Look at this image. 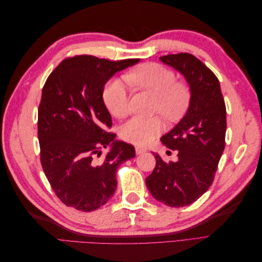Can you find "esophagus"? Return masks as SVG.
I'll return each instance as SVG.
<instances>
[{
	"mask_svg": "<svg viewBox=\"0 0 262 262\" xmlns=\"http://www.w3.org/2000/svg\"><path fill=\"white\" fill-rule=\"evenodd\" d=\"M144 152H146V148L141 147V146H136V153H137L138 155H140V154H142V153H144Z\"/></svg>",
	"mask_w": 262,
	"mask_h": 262,
	"instance_id": "obj_1",
	"label": "esophagus"
}]
</instances>
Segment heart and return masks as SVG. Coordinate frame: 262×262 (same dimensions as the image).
Returning a JSON list of instances; mask_svg holds the SVG:
<instances>
[{"mask_svg":"<svg viewBox=\"0 0 262 262\" xmlns=\"http://www.w3.org/2000/svg\"><path fill=\"white\" fill-rule=\"evenodd\" d=\"M124 80L132 87L146 91L155 96V112L166 119H177L186 110L190 91L187 84L176 81L172 70L160 63H144L124 74ZM102 99L109 113L116 118H123L129 112L128 85L121 78L110 80L102 92ZM163 130L158 117H133L121 128V138L133 144L144 145L153 141Z\"/></svg>","mask_w":262,"mask_h":262,"instance_id":"heart-1","label":"heart"}]
</instances>
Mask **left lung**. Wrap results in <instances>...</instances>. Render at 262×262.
<instances>
[{"instance_id":"obj_1","label":"left lung","mask_w":262,"mask_h":262,"mask_svg":"<svg viewBox=\"0 0 262 262\" xmlns=\"http://www.w3.org/2000/svg\"><path fill=\"white\" fill-rule=\"evenodd\" d=\"M160 59L184 74L191 99L186 116L161 139L177 149L178 161L167 164L154 154L155 168L145 184L154 199L181 208L199 199L215 177L225 147L226 107L217 77L194 55L180 52Z\"/></svg>"}]
</instances>
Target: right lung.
Instances as JSON below:
<instances>
[{"mask_svg": "<svg viewBox=\"0 0 262 262\" xmlns=\"http://www.w3.org/2000/svg\"><path fill=\"white\" fill-rule=\"evenodd\" d=\"M139 59L110 61L94 55L67 58L43 85L38 108V140L45 175L62 203L82 212L99 209L115 193L119 166L136 156L116 142L102 100L106 82ZM113 142L104 159L101 149Z\"/></svg>", "mask_w": 262, "mask_h": 262, "instance_id": "right-lung-1", "label": "right lung"}]
</instances>
